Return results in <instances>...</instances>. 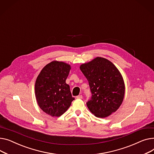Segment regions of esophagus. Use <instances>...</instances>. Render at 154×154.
Segmentation results:
<instances>
[{
	"instance_id": "1",
	"label": "esophagus",
	"mask_w": 154,
	"mask_h": 154,
	"mask_svg": "<svg viewBox=\"0 0 154 154\" xmlns=\"http://www.w3.org/2000/svg\"><path fill=\"white\" fill-rule=\"evenodd\" d=\"M77 99H82L83 98V96L82 95H78L76 96Z\"/></svg>"
}]
</instances>
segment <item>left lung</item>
Instances as JSON below:
<instances>
[{
	"instance_id": "8db88e82",
	"label": "left lung",
	"mask_w": 154,
	"mask_h": 154,
	"mask_svg": "<svg viewBox=\"0 0 154 154\" xmlns=\"http://www.w3.org/2000/svg\"><path fill=\"white\" fill-rule=\"evenodd\" d=\"M80 69L88 81L92 94L86 103L89 111L96 117L104 118L118 109L124 99L125 85L113 63L97 57L81 65Z\"/></svg>"
}]
</instances>
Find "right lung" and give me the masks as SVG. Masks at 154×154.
I'll return each instance as SVG.
<instances>
[{"mask_svg": "<svg viewBox=\"0 0 154 154\" xmlns=\"http://www.w3.org/2000/svg\"><path fill=\"white\" fill-rule=\"evenodd\" d=\"M70 69L66 63L53 61L42 69L36 79L35 92L38 105L52 117L64 114L75 99L66 83Z\"/></svg>", "mask_w": 154, "mask_h": 154, "instance_id": "1", "label": "right lung"}]
</instances>
